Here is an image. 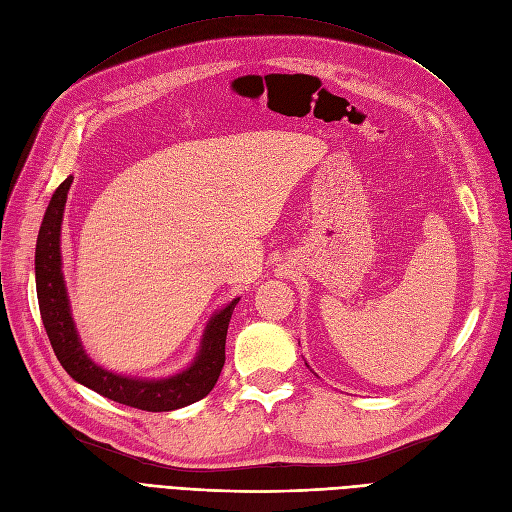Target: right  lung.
I'll return each instance as SVG.
<instances>
[{"label":"right lung","instance_id":"right-lung-1","mask_svg":"<svg viewBox=\"0 0 512 512\" xmlns=\"http://www.w3.org/2000/svg\"><path fill=\"white\" fill-rule=\"evenodd\" d=\"M70 183L72 177H68L55 190L49 207H46L36 243V290L40 316L61 367H64L76 382L85 384L87 389L100 393L102 397L147 412L177 410L207 397L222 374V367L226 361L228 322L232 316V309H235L239 299L226 305L220 314H215L211 318L196 361L192 363V367L181 371V374L173 378L136 380L117 376L113 371L98 367L85 354L79 342V335H76L74 322L70 316L64 273H61L59 230L61 218H64Z\"/></svg>","mask_w":512,"mask_h":512}]
</instances>
